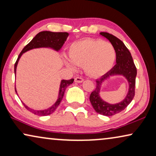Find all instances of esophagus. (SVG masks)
Masks as SVG:
<instances>
[{"label": "esophagus", "instance_id": "esophagus-1", "mask_svg": "<svg viewBox=\"0 0 156 156\" xmlns=\"http://www.w3.org/2000/svg\"><path fill=\"white\" fill-rule=\"evenodd\" d=\"M83 81H84L83 78L80 77V76H76V77H75V79H74V82L77 83H82Z\"/></svg>", "mask_w": 156, "mask_h": 156}]
</instances>
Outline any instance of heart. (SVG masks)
I'll list each match as a JSON object with an SVG mask.
<instances>
[{
	"label": "heart",
	"mask_w": 156,
	"mask_h": 156,
	"mask_svg": "<svg viewBox=\"0 0 156 156\" xmlns=\"http://www.w3.org/2000/svg\"><path fill=\"white\" fill-rule=\"evenodd\" d=\"M67 67H82L88 75L99 77L112 69L116 58V52L112 43L101 39H84L72 43L69 50Z\"/></svg>",
	"instance_id": "heart-1"
}]
</instances>
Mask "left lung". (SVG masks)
<instances>
[{
	"label": "left lung",
	"instance_id": "8db88e82",
	"mask_svg": "<svg viewBox=\"0 0 156 156\" xmlns=\"http://www.w3.org/2000/svg\"><path fill=\"white\" fill-rule=\"evenodd\" d=\"M100 35L109 40L116 52V64L109 72L96 81V88L91 93L89 100L96 112L106 116H112L124 110L131 103L135 96L136 76L137 69L134 65L131 52L123 42L114 35L101 32ZM113 75H123L127 79L129 84V91L125 99L118 104L111 105L103 101L100 97L99 91L104 80Z\"/></svg>",
	"mask_w": 156,
	"mask_h": 156
}]
</instances>
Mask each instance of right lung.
<instances>
[{
	"instance_id": "right-lung-1",
	"label": "right lung",
	"mask_w": 156,
	"mask_h": 156,
	"mask_svg": "<svg viewBox=\"0 0 156 156\" xmlns=\"http://www.w3.org/2000/svg\"><path fill=\"white\" fill-rule=\"evenodd\" d=\"M68 35H69V34L67 33H54V32L50 31H42L37 34V35H35V37L23 49V50L21 51L20 55H19L14 66L15 75H16V67L19 61V59L20 58L21 55H22L23 53L27 52V51H28L30 50H32V49L39 48H50L54 49V50L56 51H58L60 50L64 43H65ZM73 82L74 79H71V80H63L61 81L60 87H59L58 99H57L56 102H55L51 107L48 108V109L40 111L34 110L30 108L27 107L26 105H25L24 103H23V104L24 105L27 110H28L29 112H32L34 114L37 115V116H48V115L52 114L53 112H55V111L57 109V106L59 105V104H60L62 99V98L64 97V94H65L66 88H67L69 85L72 84ZM15 90H16V92L17 94L16 87H15Z\"/></svg>"
}]
</instances>
